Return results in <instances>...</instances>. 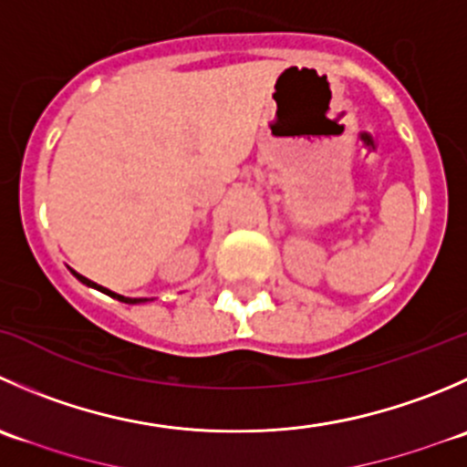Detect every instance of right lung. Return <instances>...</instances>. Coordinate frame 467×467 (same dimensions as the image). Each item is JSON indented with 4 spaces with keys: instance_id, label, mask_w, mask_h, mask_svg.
<instances>
[{
    "instance_id": "obj_1",
    "label": "right lung",
    "mask_w": 467,
    "mask_h": 467,
    "mask_svg": "<svg viewBox=\"0 0 467 467\" xmlns=\"http://www.w3.org/2000/svg\"><path fill=\"white\" fill-rule=\"evenodd\" d=\"M70 271H72V275H75V278L79 280V283H84V285H86V287L99 289V292H104V294H107V296L116 298V301H123V303H143V301H150V298H130V296H123V294H116V292H111V289H107V287H102V285H98V283H93V280H88V278H86V275L77 274L75 269H70Z\"/></svg>"
}]
</instances>
